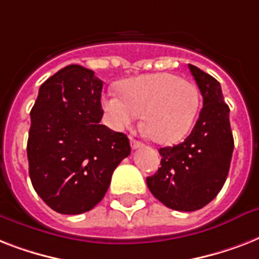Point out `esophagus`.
Listing matches in <instances>:
<instances>
[{
	"instance_id": "esophagus-1",
	"label": "esophagus",
	"mask_w": 259,
	"mask_h": 259,
	"mask_svg": "<svg viewBox=\"0 0 259 259\" xmlns=\"http://www.w3.org/2000/svg\"><path fill=\"white\" fill-rule=\"evenodd\" d=\"M130 145H132V149H138V148H141L142 142L137 141V140H134V138H130Z\"/></svg>"
}]
</instances>
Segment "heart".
Segmentation results:
<instances>
[{
  "label": "heart",
  "instance_id": "1",
  "mask_svg": "<svg viewBox=\"0 0 259 259\" xmlns=\"http://www.w3.org/2000/svg\"><path fill=\"white\" fill-rule=\"evenodd\" d=\"M121 91L107 94L102 102L114 129L130 127L144 114L148 137L161 145L180 142L192 129L200 97L187 79L169 72L144 75L122 83Z\"/></svg>",
  "mask_w": 259,
  "mask_h": 259
}]
</instances>
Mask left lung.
<instances>
[{
  "instance_id": "obj_1",
  "label": "left lung",
  "mask_w": 259,
  "mask_h": 259,
  "mask_svg": "<svg viewBox=\"0 0 259 259\" xmlns=\"http://www.w3.org/2000/svg\"><path fill=\"white\" fill-rule=\"evenodd\" d=\"M203 97V109L192 132L179 145L160 148L161 168L146 177L156 199L176 211H196L215 199L225 184L233 157L230 109L221 83L188 64Z\"/></svg>"
}]
</instances>
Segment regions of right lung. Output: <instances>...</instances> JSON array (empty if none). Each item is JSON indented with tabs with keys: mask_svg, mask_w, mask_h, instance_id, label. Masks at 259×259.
I'll return each instance as SVG.
<instances>
[{
	"mask_svg": "<svg viewBox=\"0 0 259 259\" xmlns=\"http://www.w3.org/2000/svg\"><path fill=\"white\" fill-rule=\"evenodd\" d=\"M103 82L71 64L48 78L30 110L28 162L32 185L59 213L93 209L114 169L130 154L129 138L99 122Z\"/></svg>",
	"mask_w": 259,
	"mask_h": 259,
	"instance_id": "1",
	"label": "right lung"
}]
</instances>
